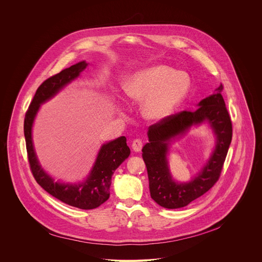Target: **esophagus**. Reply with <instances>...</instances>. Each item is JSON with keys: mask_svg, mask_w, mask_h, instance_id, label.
I'll return each instance as SVG.
<instances>
[{"mask_svg": "<svg viewBox=\"0 0 262 262\" xmlns=\"http://www.w3.org/2000/svg\"><path fill=\"white\" fill-rule=\"evenodd\" d=\"M132 147H133V150H134L135 152L141 151V149H142V147H143V142H142V140H140V139L134 140L133 143H132Z\"/></svg>", "mask_w": 262, "mask_h": 262, "instance_id": "1", "label": "esophagus"}]
</instances>
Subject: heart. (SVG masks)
Segmentation results:
<instances>
[{
    "label": "heart",
    "mask_w": 262,
    "mask_h": 262,
    "mask_svg": "<svg viewBox=\"0 0 262 262\" xmlns=\"http://www.w3.org/2000/svg\"><path fill=\"white\" fill-rule=\"evenodd\" d=\"M125 96L142 102V114L150 121H161L174 113L190 89L185 73L167 65H155L138 71L123 83Z\"/></svg>",
    "instance_id": "1"
}]
</instances>
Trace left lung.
Returning a JSON list of instances; mask_svg holds the SVG:
<instances>
[{
    "mask_svg": "<svg viewBox=\"0 0 262 262\" xmlns=\"http://www.w3.org/2000/svg\"><path fill=\"white\" fill-rule=\"evenodd\" d=\"M223 85L202 99L196 110L182 111L148 127L149 142L142 149L151 198L169 209L186 206L209 191L219 180L232 139V123L222 96ZM206 121L216 135V147L203 170L190 183L172 180L166 161L168 145L193 125Z\"/></svg>",
    "mask_w": 262,
    "mask_h": 262,
    "instance_id": "8db88e82",
    "label": "left lung"
}]
</instances>
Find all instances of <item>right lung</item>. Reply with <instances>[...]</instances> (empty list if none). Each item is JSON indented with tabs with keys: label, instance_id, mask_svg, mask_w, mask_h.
Masks as SVG:
<instances>
[{
	"label": "right lung",
	"instance_id": "1",
	"mask_svg": "<svg viewBox=\"0 0 262 262\" xmlns=\"http://www.w3.org/2000/svg\"><path fill=\"white\" fill-rule=\"evenodd\" d=\"M87 65L85 61L79 62L46 80L37 89L26 112L24 122L28 160L35 180L55 198L81 209L96 208L108 199L112 176L130 155L126 138L119 137L101 146L95 164L85 181L74 184L61 183L56 182L39 165L33 146L32 126L40 104L56 95L71 81L77 79Z\"/></svg>",
	"mask_w": 262,
	"mask_h": 262
}]
</instances>
